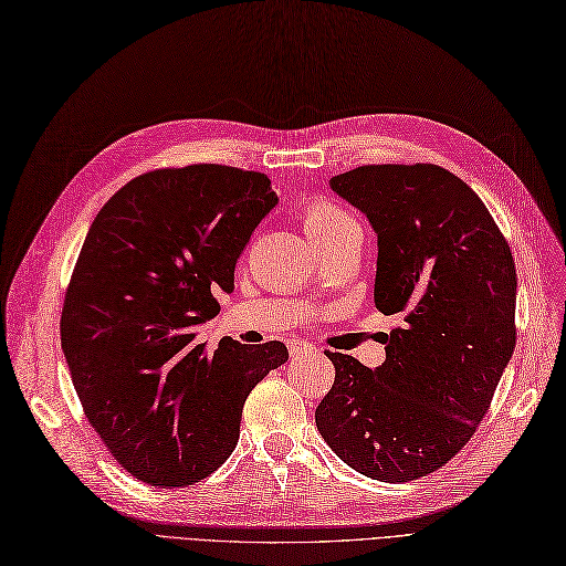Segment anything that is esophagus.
Returning a JSON list of instances; mask_svg holds the SVG:
<instances>
[{
	"label": "esophagus",
	"instance_id": "1",
	"mask_svg": "<svg viewBox=\"0 0 566 566\" xmlns=\"http://www.w3.org/2000/svg\"><path fill=\"white\" fill-rule=\"evenodd\" d=\"M287 350H290V356H292V358H297V356L314 354L316 346H314V344H308V342H302V339H292V342H287Z\"/></svg>",
	"mask_w": 566,
	"mask_h": 566
}]
</instances>
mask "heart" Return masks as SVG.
I'll use <instances>...</instances> for the list:
<instances>
[{
	"label": "heart",
	"instance_id": "1",
	"mask_svg": "<svg viewBox=\"0 0 566 566\" xmlns=\"http://www.w3.org/2000/svg\"><path fill=\"white\" fill-rule=\"evenodd\" d=\"M300 222L311 243L318 245L329 237H335L344 227L354 224V218L344 208L325 199H308L300 210Z\"/></svg>",
	"mask_w": 566,
	"mask_h": 566
}]
</instances>
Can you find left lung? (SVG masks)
<instances>
[{"label":"left lung","instance_id":"obj_1","mask_svg":"<svg viewBox=\"0 0 566 566\" xmlns=\"http://www.w3.org/2000/svg\"><path fill=\"white\" fill-rule=\"evenodd\" d=\"M329 187L373 224L375 304L402 325L377 369L325 350L335 384L316 426L354 471L409 482L450 461L492 405L515 348V260L478 193L436 164L358 166Z\"/></svg>","mask_w":566,"mask_h":566}]
</instances>
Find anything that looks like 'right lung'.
Listing matches in <instances>:
<instances>
[{"label": "right lung", "mask_w": 566, "mask_h": 566, "mask_svg": "<svg viewBox=\"0 0 566 566\" xmlns=\"http://www.w3.org/2000/svg\"><path fill=\"white\" fill-rule=\"evenodd\" d=\"M276 203L264 172L159 168L116 191L86 233L65 292L63 354L95 433L145 484L175 490L218 471L245 398L287 360L281 342H197Z\"/></svg>", "instance_id": "right-lung-1"}]
</instances>
